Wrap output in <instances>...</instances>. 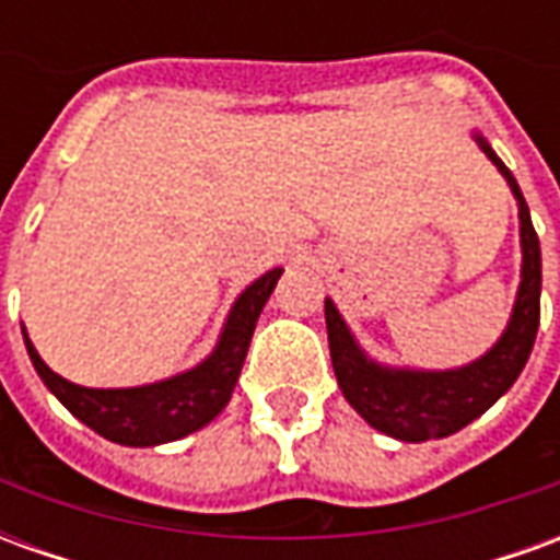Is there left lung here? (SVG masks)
Masks as SVG:
<instances>
[{
    "instance_id": "obj_1",
    "label": "left lung",
    "mask_w": 560,
    "mask_h": 560,
    "mask_svg": "<svg viewBox=\"0 0 560 560\" xmlns=\"http://www.w3.org/2000/svg\"><path fill=\"white\" fill-rule=\"evenodd\" d=\"M470 138L477 140L486 159L504 176L518 207L522 269H518L516 303H513L504 332L498 336L492 348L456 369H413V365L381 363L357 341L336 303L329 296L324 300L329 357H332L336 381L345 399L372 429L405 444L446 438L489 411L522 375L534 339H537V327H540L542 260L528 203L522 197L516 176L494 155L492 143L482 138L480 131H470Z\"/></svg>"
}]
</instances>
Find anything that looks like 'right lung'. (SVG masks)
Instances as JSON below:
<instances>
[{
  "instance_id": "1",
  "label": "right lung",
  "mask_w": 560,
  "mask_h": 560,
  "mask_svg": "<svg viewBox=\"0 0 560 560\" xmlns=\"http://www.w3.org/2000/svg\"><path fill=\"white\" fill-rule=\"evenodd\" d=\"M281 272L276 267L264 272L233 300L231 312L221 324L215 348L191 369L161 377L140 387H80L68 377L56 375L35 351L30 332L23 327V341L44 381V387L66 405L92 432L122 446H161L179 441L185 434L203 429L215 420L233 396V387L243 372L245 353L255 336V324L269 293L276 291Z\"/></svg>"
}]
</instances>
